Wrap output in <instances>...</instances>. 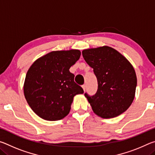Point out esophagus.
<instances>
[{"label": "esophagus", "instance_id": "1", "mask_svg": "<svg viewBox=\"0 0 155 155\" xmlns=\"http://www.w3.org/2000/svg\"><path fill=\"white\" fill-rule=\"evenodd\" d=\"M82 87L84 91H85V89H86V85H82Z\"/></svg>", "mask_w": 155, "mask_h": 155}]
</instances>
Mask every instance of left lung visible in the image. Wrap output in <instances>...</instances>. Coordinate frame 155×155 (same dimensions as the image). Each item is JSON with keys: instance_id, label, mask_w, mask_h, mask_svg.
<instances>
[{"instance_id": "left-lung-1", "label": "left lung", "mask_w": 155, "mask_h": 155, "mask_svg": "<svg viewBox=\"0 0 155 155\" xmlns=\"http://www.w3.org/2000/svg\"><path fill=\"white\" fill-rule=\"evenodd\" d=\"M84 59L94 69L98 90L94 96H85L94 114L112 118L127 111L135 98L137 77L126 57L109 46L83 50Z\"/></svg>"}]
</instances>
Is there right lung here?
Returning <instances> with one entry per match:
<instances>
[{"label": "right lung", "instance_id": "add662e5", "mask_svg": "<svg viewBox=\"0 0 155 155\" xmlns=\"http://www.w3.org/2000/svg\"><path fill=\"white\" fill-rule=\"evenodd\" d=\"M80 56L78 50L52 51L29 68L24 83L25 96L41 118L48 121L63 119L69 114L74 96L84 92L69 70Z\"/></svg>", "mask_w": 155, "mask_h": 155}]
</instances>
